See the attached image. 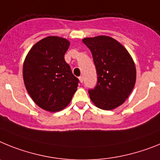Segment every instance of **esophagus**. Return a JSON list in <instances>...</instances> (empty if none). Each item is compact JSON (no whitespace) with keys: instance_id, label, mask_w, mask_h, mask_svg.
Segmentation results:
<instances>
[{"instance_id":"obj_1","label":"esophagus","mask_w":160,"mask_h":160,"mask_svg":"<svg viewBox=\"0 0 160 160\" xmlns=\"http://www.w3.org/2000/svg\"><path fill=\"white\" fill-rule=\"evenodd\" d=\"M79 80H80V83H83V81H84V80H83V77H82V76H80V77H79Z\"/></svg>"}]
</instances>
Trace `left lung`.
Instances as JSON below:
<instances>
[{"mask_svg": "<svg viewBox=\"0 0 160 160\" xmlns=\"http://www.w3.org/2000/svg\"><path fill=\"white\" fill-rule=\"evenodd\" d=\"M90 49L97 73V84L88 90L91 101L104 110L124 103L134 87L136 68L128 51L119 42L105 35L83 38Z\"/></svg>", "mask_w": 160, "mask_h": 160, "instance_id": "left-lung-1", "label": "left lung"}]
</instances>
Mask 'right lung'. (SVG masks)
Instances as JSON below:
<instances>
[{
    "label": "right lung",
    "instance_id": "1",
    "mask_svg": "<svg viewBox=\"0 0 160 160\" xmlns=\"http://www.w3.org/2000/svg\"><path fill=\"white\" fill-rule=\"evenodd\" d=\"M70 42L48 36L31 47L23 63L26 88L36 105L58 112L66 108L77 90L79 80L65 62Z\"/></svg>",
    "mask_w": 160,
    "mask_h": 160
}]
</instances>
